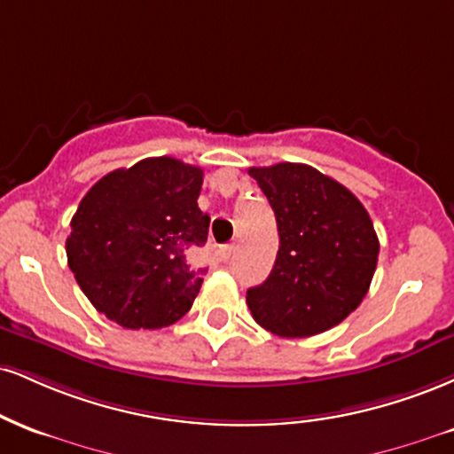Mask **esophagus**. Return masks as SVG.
<instances>
[{
	"label": "esophagus",
	"instance_id": "obj_1",
	"mask_svg": "<svg viewBox=\"0 0 454 454\" xmlns=\"http://www.w3.org/2000/svg\"><path fill=\"white\" fill-rule=\"evenodd\" d=\"M232 251H234V247L232 245H222L220 249H217V255H220V260H231L232 258Z\"/></svg>",
	"mask_w": 454,
	"mask_h": 454
}]
</instances>
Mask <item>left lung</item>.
I'll return each instance as SVG.
<instances>
[{
	"label": "left lung",
	"instance_id": "left-lung-1",
	"mask_svg": "<svg viewBox=\"0 0 454 454\" xmlns=\"http://www.w3.org/2000/svg\"><path fill=\"white\" fill-rule=\"evenodd\" d=\"M249 175L279 231L269 279L247 289L251 317L283 338L321 334L368 294L379 260L372 220L351 190L309 165L251 167Z\"/></svg>",
	"mask_w": 454,
	"mask_h": 454
}]
</instances>
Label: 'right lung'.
Segmentation results:
<instances>
[{
    "instance_id": "obj_1",
    "label": "right lung",
    "mask_w": 454,
    "mask_h": 454,
    "mask_svg": "<svg viewBox=\"0 0 454 454\" xmlns=\"http://www.w3.org/2000/svg\"><path fill=\"white\" fill-rule=\"evenodd\" d=\"M203 168L171 156L107 173L71 217L67 262L92 307L129 330H158L192 307L205 269L209 215L199 209Z\"/></svg>"
}]
</instances>
